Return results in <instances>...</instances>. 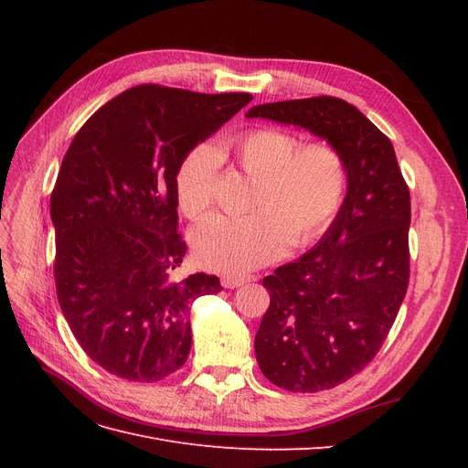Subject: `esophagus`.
Returning <instances> with one entry per match:
<instances>
[{
    "label": "esophagus",
    "instance_id": "esophagus-1",
    "mask_svg": "<svg viewBox=\"0 0 468 468\" xmlns=\"http://www.w3.org/2000/svg\"><path fill=\"white\" fill-rule=\"evenodd\" d=\"M253 279H256L253 275H222L220 282L224 289H236V287H242L244 282H250Z\"/></svg>",
    "mask_w": 468,
    "mask_h": 468
}]
</instances>
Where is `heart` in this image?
Listing matches in <instances>:
<instances>
[{
  "mask_svg": "<svg viewBox=\"0 0 468 468\" xmlns=\"http://www.w3.org/2000/svg\"><path fill=\"white\" fill-rule=\"evenodd\" d=\"M299 138L256 129L230 140L236 164L258 183L251 212L242 218L215 217L191 236L201 265L222 273H246L285 253L287 246H306L324 234L344 203L346 162L332 144L302 146ZM220 158L208 144L187 152L176 176L179 208L201 218L215 205Z\"/></svg>",
  "mask_w": 468,
  "mask_h": 468,
  "instance_id": "b5f03b06",
  "label": "heart"
}]
</instances>
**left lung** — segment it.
<instances>
[{
    "instance_id": "left-lung-1",
    "label": "left lung",
    "mask_w": 468,
    "mask_h": 468,
    "mask_svg": "<svg viewBox=\"0 0 468 468\" xmlns=\"http://www.w3.org/2000/svg\"><path fill=\"white\" fill-rule=\"evenodd\" d=\"M246 117L308 131L346 162V199L330 229L263 279L269 308L253 344L275 387L328 390L371 363L399 314L410 277V191L390 140L344 99L263 103Z\"/></svg>"
}]
</instances>
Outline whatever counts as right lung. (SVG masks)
Here are the masks:
<instances>
[{
  "label": "right lung",
  "instance_id": "1",
  "mask_svg": "<svg viewBox=\"0 0 468 468\" xmlns=\"http://www.w3.org/2000/svg\"><path fill=\"white\" fill-rule=\"evenodd\" d=\"M251 101L250 93L138 86L81 126L50 197L54 279L81 349L111 375L155 382L191 349V304L217 275L177 277L176 176L187 152Z\"/></svg>",
  "mask_w": 468,
  "mask_h": 468
}]
</instances>
